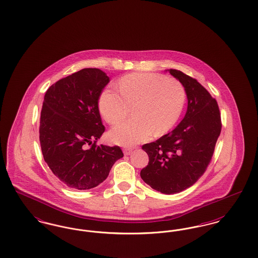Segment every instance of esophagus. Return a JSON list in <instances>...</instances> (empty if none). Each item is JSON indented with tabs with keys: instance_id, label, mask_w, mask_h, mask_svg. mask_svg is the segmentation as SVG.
<instances>
[{
	"instance_id": "esophagus-1",
	"label": "esophagus",
	"mask_w": 258,
	"mask_h": 258,
	"mask_svg": "<svg viewBox=\"0 0 258 258\" xmlns=\"http://www.w3.org/2000/svg\"><path fill=\"white\" fill-rule=\"evenodd\" d=\"M132 153H133V149H130V148H124L123 149V155L124 156H130Z\"/></svg>"
}]
</instances>
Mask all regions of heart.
<instances>
[{"instance_id": "b5f03b06", "label": "heart", "mask_w": 258, "mask_h": 258, "mask_svg": "<svg viewBox=\"0 0 258 258\" xmlns=\"http://www.w3.org/2000/svg\"><path fill=\"white\" fill-rule=\"evenodd\" d=\"M118 91L106 87L98 98V109L112 125L133 119L114 127L111 140L119 145L134 146L148 140L153 134L168 133L178 122L185 103V89L175 78L149 73L127 74L117 82Z\"/></svg>"}]
</instances>
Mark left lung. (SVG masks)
Listing matches in <instances>:
<instances>
[{"label": "left lung", "instance_id": "1", "mask_svg": "<svg viewBox=\"0 0 258 258\" xmlns=\"http://www.w3.org/2000/svg\"><path fill=\"white\" fill-rule=\"evenodd\" d=\"M185 89L187 109L171 133L142 146L149 163L140 176L152 188L165 195L191 186L206 171L221 135L218 102L197 79L168 70Z\"/></svg>", "mask_w": 258, "mask_h": 258}]
</instances>
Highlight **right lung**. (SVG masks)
Segmentation results:
<instances>
[{
  "label": "right lung",
  "mask_w": 258,
  "mask_h": 258,
  "mask_svg": "<svg viewBox=\"0 0 258 258\" xmlns=\"http://www.w3.org/2000/svg\"><path fill=\"white\" fill-rule=\"evenodd\" d=\"M109 81L98 69H83L45 93L39 121L41 152L54 175L71 188L97 186L123 157L119 146L97 145L105 131L98 98Z\"/></svg>",
  "instance_id": "right-lung-1"
}]
</instances>
